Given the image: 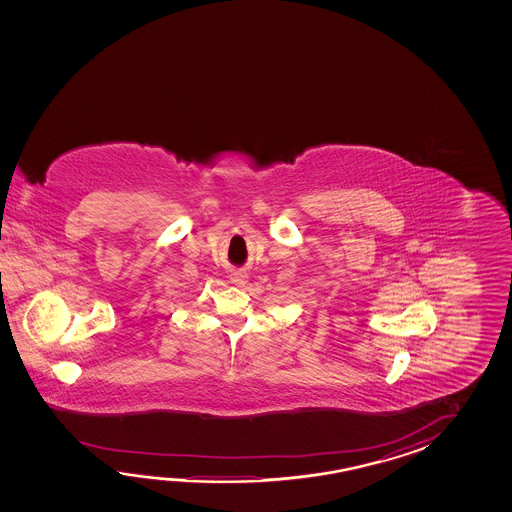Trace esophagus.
Here are the masks:
<instances>
[{"label":"esophagus","instance_id":"obj_1","mask_svg":"<svg viewBox=\"0 0 512 512\" xmlns=\"http://www.w3.org/2000/svg\"><path fill=\"white\" fill-rule=\"evenodd\" d=\"M249 280V276H247V272L243 271H232L230 272V282L234 283V285H238V287H243L245 283Z\"/></svg>","mask_w":512,"mask_h":512}]
</instances>
